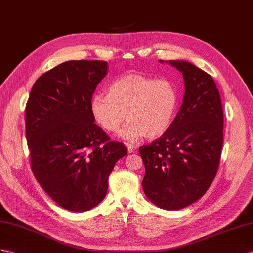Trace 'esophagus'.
<instances>
[{"label": "esophagus", "instance_id": "1", "mask_svg": "<svg viewBox=\"0 0 253 253\" xmlns=\"http://www.w3.org/2000/svg\"><path fill=\"white\" fill-rule=\"evenodd\" d=\"M126 147L129 153H132L135 151V148H137V146L133 145V144H126Z\"/></svg>", "mask_w": 253, "mask_h": 253}]
</instances>
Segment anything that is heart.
I'll list each match as a JSON object with an SVG mask.
<instances>
[{
  "mask_svg": "<svg viewBox=\"0 0 253 253\" xmlns=\"http://www.w3.org/2000/svg\"><path fill=\"white\" fill-rule=\"evenodd\" d=\"M178 105L179 92L172 81L130 74L110 84L108 95H94L89 107L95 122L109 132H115L128 118L119 135L135 142L165 133L175 119Z\"/></svg>",
  "mask_w": 253,
  "mask_h": 253,
  "instance_id": "b5f03b06",
  "label": "heart"
}]
</instances>
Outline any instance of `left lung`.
<instances>
[{"label":"left lung","instance_id":"8db88e82","mask_svg":"<svg viewBox=\"0 0 253 253\" xmlns=\"http://www.w3.org/2000/svg\"><path fill=\"white\" fill-rule=\"evenodd\" d=\"M164 63V61H159ZM183 74V103L169 129L140 146L142 187L160 209L176 211L196 202L215 178L223 143V111L212 78L187 61H166Z\"/></svg>","mask_w":253,"mask_h":253}]
</instances>
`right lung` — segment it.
<instances>
[{"mask_svg":"<svg viewBox=\"0 0 253 253\" xmlns=\"http://www.w3.org/2000/svg\"><path fill=\"white\" fill-rule=\"evenodd\" d=\"M105 61H68L42 75L25 108L32 171L65 210L84 212L105 199L115 163L127 154L95 124L90 100Z\"/></svg>","mask_w":253,"mask_h":253,"instance_id":"right-lung-1","label":"right lung"}]
</instances>
